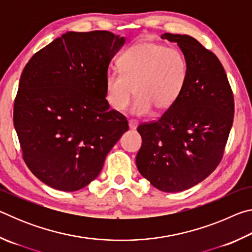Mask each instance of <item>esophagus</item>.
<instances>
[{
  "instance_id": "34e87169",
  "label": "esophagus",
  "mask_w": 252,
  "mask_h": 252,
  "mask_svg": "<svg viewBox=\"0 0 252 252\" xmlns=\"http://www.w3.org/2000/svg\"><path fill=\"white\" fill-rule=\"evenodd\" d=\"M129 127L131 130H135L136 127H138V121L129 120Z\"/></svg>"
}]
</instances>
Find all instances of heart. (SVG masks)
<instances>
[{
	"mask_svg": "<svg viewBox=\"0 0 252 252\" xmlns=\"http://www.w3.org/2000/svg\"><path fill=\"white\" fill-rule=\"evenodd\" d=\"M121 73L105 78V100L113 110H126L136 94L132 113L147 116L169 110L185 89L188 63L180 50L155 42H141L118 60Z\"/></svg>",
	"mask_w": 252,
	"mask_h": 252,
	"instance_id": "b5f03b06",
	"label": "heart"
}]
</instances>
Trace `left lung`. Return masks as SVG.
Segmentation results:
<instances>
[{"mask_svg":"<svg viewBox=\"0 0 252 252\" xmlns=\"http://www.w3.org/2000/svg\"><path fill=\"white\" fill-rule=\"evenodd\" d=\"M176 42L188 63L180 96L159 120L138 126L142 146L139 172L163 192L198 185L222 159L233 122V94L222 64L211 51L187 34H162Z\"/></svg>","mask_w":252,"mask_h":252,"instance_id":"obj_1","label":"left lung"}]
</instances>
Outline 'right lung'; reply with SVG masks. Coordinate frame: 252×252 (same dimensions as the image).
Listing matches in <instances>:
<instances>
[{"label": "right lung", "instance_id": "add662e5", "mask_svg": "<svg viewBox=\"0 0 252 252\" xmlns=\"http://www.w3.org/2000/svg\"><path fill=\"white\" fill-rule=\"evenodd\" d=\"M125 43L108 31L66 32L25 65L14 127L25 163L46 186L67 192L88 186L129 129L125 116L109 110L104 88Z\"/></svg>", "mask_w": 252, "mask_h": 252}]
</instances>
